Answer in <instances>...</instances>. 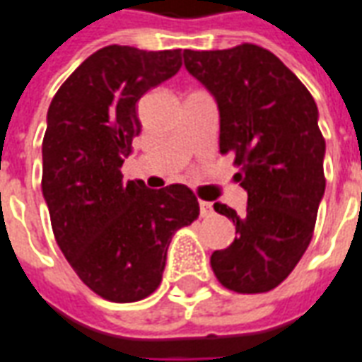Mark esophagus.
Instances as JSON below:
<instances>
[{
    "instance_id": "esophagus-1",
    "label": "esophagus",
    "mask_w": 362,
    "mask_h": 362,
    "mask_svg": "<svg viewBox=\"0 0 362 362\" xmlns=\"http://www.w3.org/2000/svg\"><path fill=\"white\" fill-rule=\"evenodd\" d=\"M211 211H214V207H211L209 202H199V214H202V217L211 216Z\"/></svg>"
}]
</instances>
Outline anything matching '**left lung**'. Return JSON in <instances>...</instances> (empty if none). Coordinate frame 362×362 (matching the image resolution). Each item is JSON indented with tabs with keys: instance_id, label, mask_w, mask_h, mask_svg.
Here are the masks:
<instances>
[{
	"instance_id": "1",
	"label": "left lung",
	"mask_w": 362,
	"mask_h": 362,
	"mask_svg": "<svg viewBox=\"0 0 362 362\" xmlns=\"http://www.w3.org/2000/svg\"><path fill=\"white\" fill-rule=\"evenodd\" d=\"M184 66L216 98L219 153L235 156V178L249 196L243 216L214 204L237 237L211 255V269L233 292H269L308 249L325 192L317 105L280 58L251 42L184 50Z\"/></svg>"
}]
</instances>
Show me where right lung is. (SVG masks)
<instances>
[{
    "mask_svg": "<svg viewBox=\"0 0 362 362\" xmlns=\"http://www.w3.org/2000/svg\"><path fill=\"white\" fill-rule=\"evenodd\" d=\"M180 66V49L103 47L60 86L47 113L42 196L52 233L80 280L110 302L153 294L173 235L199 216L188 186L148 189L121 174L141 133L137 102Z\"/></svg>",
    "mask_w": 362,
    "mask_h": 362,
    "instance_id": "add662e5",
    "label": "right lung"
}]
</instances>
